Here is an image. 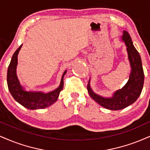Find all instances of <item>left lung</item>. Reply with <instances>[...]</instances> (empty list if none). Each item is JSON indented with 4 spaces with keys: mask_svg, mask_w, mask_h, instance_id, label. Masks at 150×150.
Segmentation results:
<instances>
[{
    "mask_svg": "<svg viewBox=\"0 0 150 150\" xmlns=\"http://www.w3.org/2000/svg\"><path fill=\"white\" fill-rule=\"evenodd\" d=\"M122 40L127 47L129 60L132 67V72L127 83L121 90L115 92L111 98H104L94 93L90 88V81L87 87L90 96L96 102L104 108L112 110H121L134 103L140 95L144 84L141 58L134 47L130 35L125 30L123 32Z\"/></svg>",
    "mask_w": 150,
    "mask_h": 150,
    "instance_id": "obj_1",
    "label": "left lung"
}]
</instances>
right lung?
Returning a JSON list of instances; mask_svg holds the SVG:
<instances>
[{
    "label": "right lung",
    "mask_w": 150,
    "mask_h": 150,
    "mask_svg": "<svg viewBox=\"0 0 150 150\" xmlns=\"http://www.w3.org/2000/svg\"><path fill=\"white\" fill-rule=\"evenodd\" d=\"M21 46L18 48L12 55V60L9 64L7 74V82L8 89L11 95L15 100L22 106L30 110L42 109L47 108L55 102L58 99L59 94L62 90L64 86L63 78L66 74V70L64 72L61 79L60 86L56 90L44 94L40 92H27L23 90L19 81L18 80L16 74V65H17V56Z\"/></svg>",
    "instance_id": "right-lung-1"
}]
</instances>
